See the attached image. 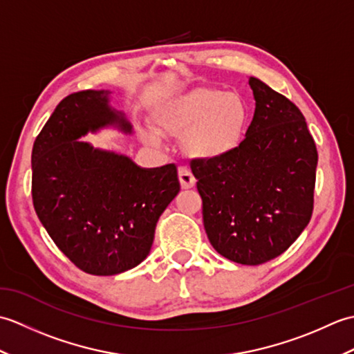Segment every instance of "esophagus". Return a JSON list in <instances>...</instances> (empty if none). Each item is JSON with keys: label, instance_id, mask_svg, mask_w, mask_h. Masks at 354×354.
Listing matches in <instances>:
<instances>
[{"label": "esophagus", "instance_id": "34e87169", "mask_svg": "<svg viewBox=\"0 0 354 354\" xmlns=\"http://www.w3.org/2000/svg\"><path fill=\"white\" fill-rule=\"evenodd\" d=\"M178 176H179V183H181L183 189H192L194 183H196V179H194L192 170L187 167V165H179Z\"/></svg>", "mask_w": 354, "mask_h": 354}]
</instances>
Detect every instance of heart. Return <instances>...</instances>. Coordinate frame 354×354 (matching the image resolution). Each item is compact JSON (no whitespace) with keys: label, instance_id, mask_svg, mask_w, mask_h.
Segmentation results:
<instances>
[{"label":"heart","instance_id":"1","mask_svg":"<svg viewBox=\"0 0 354 354\" xmlns=\"http://www.w3.org/2000/svg\"><path fill=\"white\" fill-rule=\"evenodd\" d=\"M250 123V106L237 93L198 89L169 103L158 114L164 133L185 137L189 152L213 160L232 152Z\"/></svg>","mask_w":354,"mask_h":354}]
</instances>
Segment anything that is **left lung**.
Segmentation results:
<instances>
[{
  "mask_svg": "<svg viewBox=\"0 0 354 354\" xmlns=\"http://www.w3.org/2000/svg\"><path fill=\"white\" fill-rule=\"evenodd\" d=\"M254 118L232 152L190 161L209 243L225 259L261 265L283 254L310 222L318 152L303 112L250 77Z\"/></svg>",
  "mask_w": 354,
  "mask_h": 354,
  "instance_id": "8db88e82",
  "label": "left lung"
}]
</instances>
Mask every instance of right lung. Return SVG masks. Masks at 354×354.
I'll return each instance as SVG.
<instances>
[{
  "mask_svg": "<svg viewBox=\"0 0 354 354\" xmlns=\"http://www.w3.org/2000/svg\"><path fill=\"white\" fill-rule=\"evenodd\" d=\"M108 91H80L57 104L32 150L35 212L53 242L80 270L115 275L145 260L160 216L179 185L175 164L140 169L129 158L77 138L117 123Z\"/></svg>",
  "mask_w": 354,
  "mask_h": 354,
  "instance_id": "add662e5",
  "label": "right lung"
}]
</instances>
